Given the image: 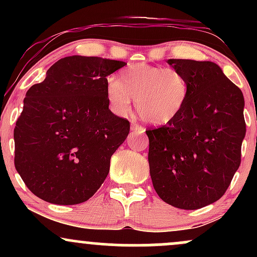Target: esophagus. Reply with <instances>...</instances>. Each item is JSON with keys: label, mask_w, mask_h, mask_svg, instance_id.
<instances>
[{"label": "esophagus", "mask_w": 257, "mask_h": 257, "mask_svg": "<svg viewBox=\"0 0 257 257\" xmlns=\"http://www.w3.org/2000/svg\"><path fill=\"white\" fill-rule=\"evenodd\" d=\"M132 131L138 133V134H143V133H145V128L141 125H139L138 123L132 122Z\"/></svg>", "instance_id": "1"}]
</instances>
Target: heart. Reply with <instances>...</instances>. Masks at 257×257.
I'll return each mask as SVG.
<instances>
[{
    "label": "heart",
    "mask_w": 257,
    "mask_h": 257,
    "mask_svg": "<svg viewBox=\"0 0 257 257\" xmlns=\"http://www.w3.org/2000/svg\"><path fill=\"white\" fill-rule=\"evenodd\" d=\"M188 95L190 84L184 73L145 63L129 65L106 85L108 106L116 116L128 117L135 99L139 116L153 125H166L178 118Z\"/></svg>",
    "instance_id": "heart-1"
}]
</instances>
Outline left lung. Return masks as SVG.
Wrapping results in <instances>:
<instances>
[{
  "mask_svg": "<svg viewBox=\"0 0 257 257\" xmlns=\"http://www.w3.org/2000/svg\"><path fill=\"white\" fill-rule=\"evenodd\" d=\"M187 78L190 95L169 124L147 129L153 187L168 204L194 210L219 200L240 164L244 96L211 61L169 59Z\"/></svg>",
  "mask_w": 257,
  "mask_h": 257,
  "instance_id": "1",
  "label": "left lung"
}]
</instances>
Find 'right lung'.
<instances>
[{"label":"right lung","instance_id":"right-lung-1","mask_svg":"<svg viewBox=\"0 0 257 257\" xmlns=\"http://www.w3.org/2000/svg\"><path fill=\"white\" fill-rule=\"evenodd\" d=\"M124 61L72 55L49 67L26 91L14 128V164L38 198L59 205L83 203L110 172L111 156L131 124L108 108L107 76Z\"/></svg>","mask_w":257,"mask_h":257}]
</instances>
